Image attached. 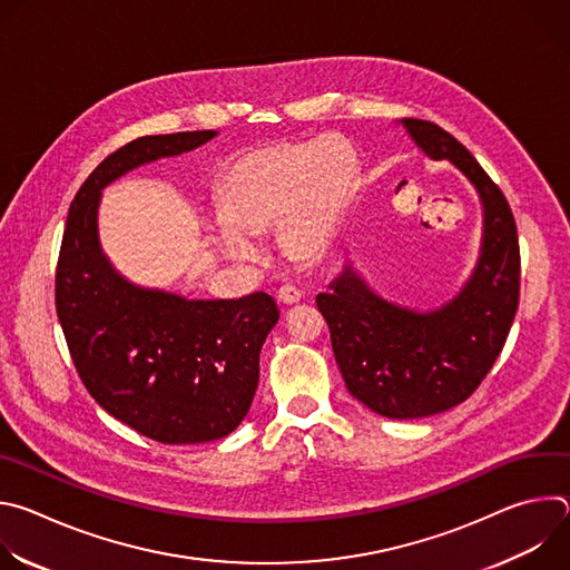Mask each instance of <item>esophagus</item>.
<instances>
[{
	"label": "esophagus",
	"instance_id": "1",
	"mask_svg": "<svg viewBox=\"0 0 570 570\" xmlns=\"http://www.w3.org/2000/svg\"><path fill=\"white\" fill-rule=\"evenodd\" d=\"M277 297H279V302H284V304H295V302L302 299V291H299L297 286H293V284H284V286L277 291Z\"/></svg>",
	"mask_w": 570,
	"mask_h": 570
}]
</instances>
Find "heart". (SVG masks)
Returning <instances> with one entry per match:
<instances>
[{
  "mask_svg": "<svg viewBox=\"0 0 570 570\" xmlns=\"http://www.w3.org/2000/svg\"><path fill=\"white\" fill-rule=\"evenodd\" d=\"M354 180V150L336 137L255 150L240 157L220 185L225 223L216 243L234 262H257L255 238L277 227L288 257H320L338 229Z\"/></svg>",
  "mask_w": 570,
  "mask_h": 570,
  "instance_id": "1",
  "label": "heart"
}]
</instances>
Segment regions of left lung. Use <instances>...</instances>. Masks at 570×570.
Masks as SVG:
<instances>
[{
	"label": "left lung",
	"mask_w": 570,
	"mask_h": 570,
	"mask_svg": "<svg viewBox=\"0 0 570 570\" xmlns=\"http://www.w3.org/2000/svg\"><path fill=\"white\" fill-rule=\"evenodd\" d=\"M403 126L429 157L451 159L478 189L484 207L478 266L462 293L431 313L381 299L350 266L315 302L350 394L383 417L417 420L469 399L497 363L519 306L521 253L510 203L475 157L433 121L403 119Z\"/></svg>",
	"instance_id": "1"
}]
</instances>
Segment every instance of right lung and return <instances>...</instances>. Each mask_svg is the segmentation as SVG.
<instances>
[{
  "instance_id": "1",
  "label": "right lung",
  "mask_w": 570,
  "mask_h": 570,
  "mask_svg": "<svg viewBox=\"0 0 570 570\" xmlns=\"http://www.w3.org/2000/svg\"><path fill=\"white\" fill-rule=\"evenodd\" d=\"M214 135H146L110 153L73 196L58 255L56 313L80 381L115 420L161 444L212 442L248 415L279 308L268 293L185 299L128 284L101 253L97 209L126 171Z\"/></svg>"
}]
</instances>
